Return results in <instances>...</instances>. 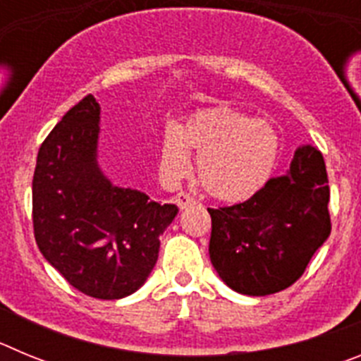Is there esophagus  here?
Returning <instances> with one entry per match:
<instances>
[{"label":"esophagus","instance_id":"34e87169","mask_svg":"<svg viewBox=\"0 0 361 361\" xmlns=\"http://www.w3.org/2000/svg\"><path fill=\"white\" fill-rule=\"evenodd\" d=\"M173 199H175V204H177L178 209H184V208H188V206H193V204H195L193 197H190L188 193H184V191L177 193Z\"/></svg>","mask_w":361,"mask_h":361}]
</instances>
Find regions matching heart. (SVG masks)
<instances>
[{
    "label": "heart",
    "mask_w": 361,
    "mask_h": 361,
    "mask_svg": "<svg viewBox=\"0 0 361 361\" xmlns=\"http://www.w3.org/2000/svg\"><path fill=\"white\" fill-rule=\"evenodd\" d=\"M190 149L199 153L200 186L213 199L235 204L266 186L279 161L280 139L266 121L222 104L195 111L180 128H166L161 164L168 177L190 170Z\"/></svg>",
    "instance_id": "obj_1"
}]
</instances>
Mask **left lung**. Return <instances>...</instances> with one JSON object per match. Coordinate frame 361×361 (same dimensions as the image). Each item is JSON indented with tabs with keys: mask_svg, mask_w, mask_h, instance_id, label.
Segmentation results:
<instances>
[{
	"mask_svg": "<svg viewBox=\"0 0 361 361\" xmlns=\"http://www.w3.org/2000/svg\"><path fill=\"white\" fill-rule=\"evenodd\" d=\"M329 180L322 153L295 152L286 175L242 204L208 209L209 258L233 291L266 296L302 276L312 255L329 238Z\"/></svg>",
	"mask_w": 361,
	"mask_h": 361,
	"instance_id": "1",
	"label": "left lung"
}]
</instances>
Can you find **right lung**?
I'll use <instances>...</instances> for the list:
<instances>
[{"instance_id":"obj_1","label":"right lung","mask_w":361,"mask_h":361,"mask_svg":"<svg viewBox=\"0 0 361 361\" xmlns=\"http://www.w3.org/2000/svg\"><path fill=\"white\" fill-rule=\"evenodd\" d=\"M101 106L86 95L66 111L37 153L32 219L37 247L70 286L119 300L141 288L177 215L145 191L111 183L99 166Z\"/></svg>"}]
</instances>
